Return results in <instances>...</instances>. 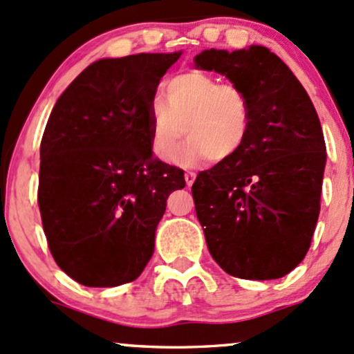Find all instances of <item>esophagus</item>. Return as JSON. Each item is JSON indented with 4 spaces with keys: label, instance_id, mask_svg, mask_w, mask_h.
Masks as SVG:
<instances>
[{
    "label": "esophagus",
    "instance_id": "34e87169",
    "mask_svg": "<svg viewBox=\"0 0 354 354\" xmlns=\"http://www.w3.org/2000/svg\"><path fill=\"white\" fill-rule=\"evenodd\" d=\"M184 178H185V184L192 185L194 180H196V172H185Z\"/></svg>",
    "mask_w": 354,
    "mask_h": 354
}]
</instances>
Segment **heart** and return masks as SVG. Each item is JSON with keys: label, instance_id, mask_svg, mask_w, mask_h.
I'll list each match as a JSON object with an SVG mask.
<instances>
[{"label": "heart", "instance_id": "b5f03b06", "mask_svg": "<svg viewBox=\"0 0 354 354\" xmlns=\"http://www.w3.org/2000/svg\"><path fill=\"white\" fill-rule=\"evenodd\" d=\"M149 118L150 147L158 158L196 165L207 157L219 164L244 147L252 106L241 86L221 83L205 71L185 70L162 85V102L150 105ZM184 133L189 140L180 147Z\"/></svg>", "mask_w": 354, "mask_h": 354}]
</instances>
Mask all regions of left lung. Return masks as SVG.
<instances>
[{
    "label": "left lung",
    "instance_id": "8db88e82",
    "mask_svg": "<svg viewBox=\"0 0 354 354\" xmlns=\"http://www.w3.org/2000/svg\"><path fill=\"white\" fill-rule=\"evenodd\" d=\"M194 63L241 86L252 106L241 152L192 185L209 252L234 277L279 279L304 259L319 217L326 144L316 109L266 46L204 50Z\"/></svg>",
    "mask_w": 354,
    "mask_h": 354
}]
</instances>
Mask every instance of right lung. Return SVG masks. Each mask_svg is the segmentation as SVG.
Masks as SVG:
<instances>
[{
	"mask_svg": "<svg viewBox=\"0 0 354 354\" xmlns=\"http://www.w3.org/2000/svg\"><path fill=\"white\" fill-rule=\"evenodd\" d=\"M174 53L102 58L59 95L39 145L38 205L51 256L71 279H137L184 170L152 156L150 105Z\"/></svg>",
	"mask_w": 354,
	"mask_h": 354,
	"instance_id": "right-lung-1",
	"label": "right lung"
}]
</instances>
